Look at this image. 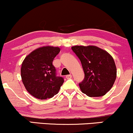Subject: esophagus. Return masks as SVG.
Returning <instances> with one entry per match:
<instances>
[{
  "label": "esophagus",
  "instance_id": "obj_1",
  "mask_svg": "<svg viewBox=\"0 0 133 133\" xmlns=\"http://www.w3.org/2000/svg\"><path fill=\"white\" fill-rule=\"evenodd\" d=\"M65 77H66L67 79H71L72 77V75L71 74H69V75H67L65 76Z\"/></svg>",
  "mask_w": 133,
  "mask_h": 133
}]
</instances>
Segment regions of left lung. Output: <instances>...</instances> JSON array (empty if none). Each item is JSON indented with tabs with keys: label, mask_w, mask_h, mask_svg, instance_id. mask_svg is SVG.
I'll list each match as a JSON object with an SVG mask.
<instances>
[{
	"label": "left lung",
	"mask_w": 133,
	"mask_h": 133,
	"mask_svg": "<svg viewBox=\"0 0 133 133\" xmlns=\"http://www.w3.org/2000/svg\"><path fill=\"white\" fill-rule=\"evenodd\" d=\"M72 50L82 64L85 77L79 87L89 97H101L112 88L116 79L115 62L109 53L95 45H74Z\"/></svg>",
	"instance_id": "8db88e82"
}]
</instances>
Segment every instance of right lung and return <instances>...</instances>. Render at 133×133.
<instances>
[{
	"mask_svg": "<svg viewBox=\"0 0 133 133\" xmlns=\"http://www.w3.org/2000/svg\"><path fill=\"white\" fill-rule=\"evenodd\" d=\"M60 51L58 47H41L31 52L23 61L21 69L22 81L34 97L46 99L59 92L64 79L56 76L52 62Z\"/></svg>",
	"mask_w": 133,
	"mask_h": 133,
	"instance_id": "1",
	"label": "right lung"
}]
</instances>
